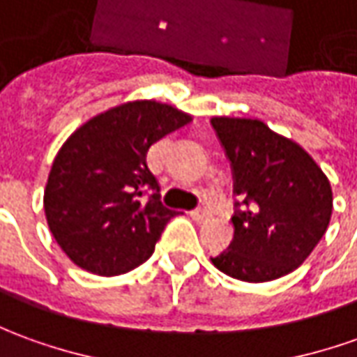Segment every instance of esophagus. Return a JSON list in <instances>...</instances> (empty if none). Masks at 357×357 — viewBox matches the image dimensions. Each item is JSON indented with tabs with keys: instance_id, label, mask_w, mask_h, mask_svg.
I'll return each instance as SVG.
<instances>
[{
	"instance_id": "34e87169",
	"label": "esophagus",
	"mask_w": 357,
	"mask_h": 357,
	"mask_svg": "<svg viewBox=\"0 0 357 357\" xmlns=\"http://www.w3.org/2000/svg\"><path fill=\"white\" fill-rule=\"evenodd\" d=\"M191 219L197 220V222H203V220H209L211 219V211L209 209H203V207H199V209L191 211Z\"/></svg>"
}]
</instances>
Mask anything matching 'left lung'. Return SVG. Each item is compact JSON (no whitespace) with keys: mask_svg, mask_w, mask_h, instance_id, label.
Here are the masks:
<instances>
[{"mask_svg":"<svg viewBox=\"0 0 357 357\" xmlns=\"http://www.w3.org/2000/svg\"><path fill=\"white\" fill-rule=\"evenodd\" d=\"M211 125L242 197L234 203V238L211 261L240 281L283 278L309 258L328 229L331 181L297 142L258 119L213 117Z\"/></svg>","mask_w":357,"mask_h":357,"instance_id":"1","label":"left lung"}]
</instances>
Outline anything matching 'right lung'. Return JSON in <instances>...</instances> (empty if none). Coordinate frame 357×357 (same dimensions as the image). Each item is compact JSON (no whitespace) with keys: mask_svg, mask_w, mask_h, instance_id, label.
<instances>
[{"mask_svg":"<svg viewBox=\"0 0 357 357\" xmlns=\"http://www.w3.org/2000/svg\"><path fill=\"white\" fill-rule=\"evenodd\" d=\"M189 121L166 103L132 101L89 119L58 150L45 189L46 220L82 270L119 275L152 256L176 211L162 205L146 154Z\"/></svg>","mask_w":357,"mask_h":357,"instance_id":"1","label":"right lung"}]
</instances>
